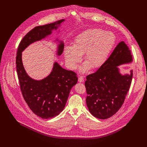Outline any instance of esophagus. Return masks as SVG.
Segmentation results:
<instances>
[{"instance_id":"obj_1","label":"esophagus","mask_w":147,"mask_h":147,"mask_svg":"<svg viewBox=\"0 0 147 147\" xmlns=\"http://www.w3.org/2000/svg\"><path fill=\"white\" fill-rule=\"evenodd\" d=\"M78 81H79V82H80V83H81V82H84V78H83L82 76H79V79H78Z\"/></svg>"}]
</instances>
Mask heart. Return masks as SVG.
I'll list each match as a JSON object with an SVG mask.
<instances>
[{
	"label": "heart",
	"instance_id": "obj_1",
	"mask_svg": "<svg viewBox=\"0 0 147 147\" xmlns=\"http://www.w3.org/2000/svg\"><path fill=\"white\" fill-rule=\"evenodd\" d=\"M115 43L116 37L112 32L101 28L86 30L76 37L73 46L64 49L65 61L69 68L75 69L84 55L86 63L81 67L82 72L99 68L105 64Z\"/></svg>",
	"mask_w": 147,
	"mask_h": 147
}]
</instances>
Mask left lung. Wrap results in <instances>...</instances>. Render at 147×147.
<instances>
[{
    "label": "left lung",
    "instance_id": "1",
    "mask_svg": "<svg viewBox=\"0 0 147 147\" xmlns=\"http://www.w3.org/2000/svg\"><path fill=\"white\" fill-rule=\"evenodd\" d=\"M132 61L130 50L122 41L103 66L86 76V101L89 111L94 117L107 119L119 110L129 90L133 71L123 75L118 66L131 63Z\"/></svg>",
    "mask_w": 147,
    "mask_h": 147
}]
</instances>
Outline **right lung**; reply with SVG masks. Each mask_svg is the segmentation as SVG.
<instances>
[{
    "label": "right lung",
    "mask_w": 147,
    "mask_h": 147,
    "mask_svg": "<svg viewBox=\"0 0 147 147\" xmlns=\"http://www.w3.org/2000/svg\"><path fill=\"white\" fill-rule=\"evenodd\" d=\"M64 21L34 27L23 37L17 51L16 67L23 98L32 111L44 119L55 117L64 110L69 92L78 82V77L74 72L67 70L55 62L49 75L40 80H34L27 74L23 66L22 52L30 44L51 35ZM56 40L59 42L57 55L60 56L64 43L57 38Z\"/></svg>",
    "instance_id": "add662e5"
}]
</instances>
